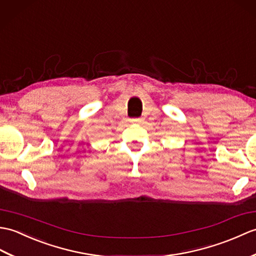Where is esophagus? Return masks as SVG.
<instances>
[{
    "label": "esophagus",
    "mask_w": 256,
    "mask_h": 256,
    "mask_svg": "<svg viewBox=\"0 0 256 256\" xmlns=\"http://www.w3.org/2000/svg\"><path fill=\"white\" fill-rule=\"evenodd\" d=\"M130 122H142V119H140V118H132Z\"/></svg>",
    "instance_id": "34e87169"
}]
</instances>
